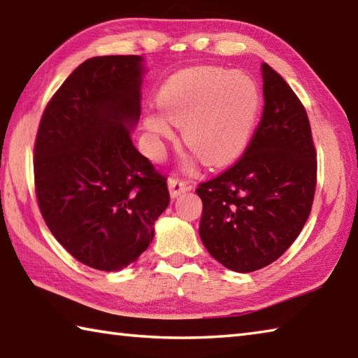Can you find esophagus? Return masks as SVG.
I'll return each mask as SVG.
<instances>
[{
    "instance_id": "obj_1",
    "label": "esophagus",
    "mask_w": 358,
    "mask_h": 358,
    "mask_svg": "<svg viewBox=\"0 0 358 358\" xmlns=\"http://www.w3.org/2000/svg\"><path fill=\"white\" fill-rule=\"evenodd\" d=\"M167 186H169V192H171V197L175 199L178 197L180 194H183L185 191H187L189 186L185 183L183 180H178L177 177H171L167 180Z\"/></svg>"
}]
</instances>
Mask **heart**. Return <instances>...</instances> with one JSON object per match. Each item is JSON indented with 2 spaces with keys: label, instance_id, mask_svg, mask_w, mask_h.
<instances>
[{
  "label": "heart",
  "instance_id": "heart-1",
  "mask_svg": "<svg viewBox=\"0 0 358 358\" xmlns=\"http://www.w3.org/2000/svg\"><path fill=\"white\" fill-rule=\"evenodd\" d=\"M259 101V88L248 74L220 68L181 73L158 94L161 115L183 127L185 145L205 166L227 163L243 149L253 130ZM144 127L153 143L172 135L169 124L157 113L144 117Z\"/></svg>",
  "mask_w": 358,
  "mask_h": 358
}]
</instances>
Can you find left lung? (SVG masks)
I'll return each instance as SVG.
<instances>
[{
  "label": "left lung",
  "mask_w": 358,
  "mask_h": 358,
  "mask_svg": "<svg viewBox=\"0 0 358 358\" xmlns=\"http://www.w3.org/2000/svg\"><path fill=\"white\" fill-rule=\"evenodd\" d=\"M262 79L264 115L247 152L195 191L203 201V245L237 273L267 267L289 250L317 187V153L303 103L267 63Z\"/></svg>",
  "instance_id": "8db88e82"
}]
</instances>
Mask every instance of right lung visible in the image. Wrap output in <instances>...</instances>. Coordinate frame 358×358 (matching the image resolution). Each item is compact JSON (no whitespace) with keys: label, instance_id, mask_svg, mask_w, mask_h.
<instances>
[{"label":"right lung","instance_id":"right-lung-1","mask_svg":"<svg viewBox=\"0 0 358 358\" xmlns=\"http://www.w3.org/2000/svg\"><path fill=\"white\" fill-rule=\"evenodd\" d=\"M141 55H103L77 66L49 101L34 150L41 215L77 261L119 271L153 241L169 205L163 175L136 150Z\"/></svg>","mask_w":358,"mask_h":358}]
</instances>
